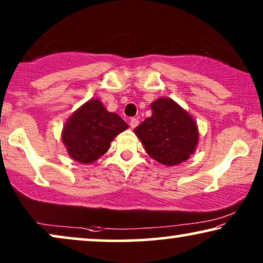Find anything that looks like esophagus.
Here are the masks:
<instances>
[{
    "mask_svg": "<svg viewBox=\"0 0 263 263\" xmlns=\"http://www.w3.org/2000/svg\"><path fill=\"white\" fill-rule=\"evenodd\" d=\"M129 125H130V128H136L139 125V121H138V118H132L130 121H129Z\"/></svg>",
    "mask_w": 263,
    "mask_h": 263,
    "instance_id": "esophagus-1",
    "label": "esophagus"
}]
</instances>
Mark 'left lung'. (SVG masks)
Segmentation results:
<instances>
[{
	"instance_id": "8db88e82",
	"label": "left lung",
	"mask_w": 263,
	"mask_h": 263,
	"mask_svg": "<svg viewBox=\"0 0 263 263\" xmlns=\"http://www.w3.org/2000/svg\"><path fill=\"white\" fill-rule=\"evenodd\" d=\"M151 109L152 116L134 129L147 154L166 166L188 160L199 142L196 121L171 98L154 100Z\"/></svg>"
}]
</instances>
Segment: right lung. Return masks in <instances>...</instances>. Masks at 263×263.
I'll list each match as a JSON object with an SVG mask.
<instances>
[{
	"label": "right lung",
	"instance_id": "1",
	"mask_svg": "<svg viewBox=\"0 0 263 263\" xmlns=\"http://www.w3.org/2000/svg\"><path fill=\"white\" fill-rule=\"evenodd\" d=\"M125 129L128 124L117 114L107 111L99 99H89L68 118L61 138L71 159L92 164Z\"/></svg>",
	"mask_w": 263,
	"mask_h": 263
}]
</instances>
